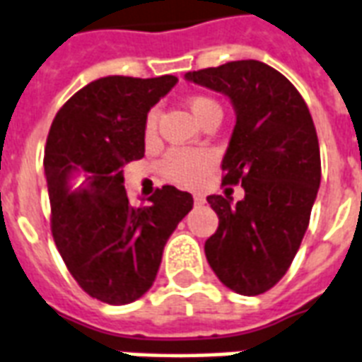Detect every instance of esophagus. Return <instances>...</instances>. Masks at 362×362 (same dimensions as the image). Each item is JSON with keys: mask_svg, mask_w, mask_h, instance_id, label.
<instances>
[{"mask_svg": "<svg viewBox=\"0 0 362 362\" xmlns=\"http://www.w3.org/2000/svg\"><path fill=\"white\" fill-rule=\"evenodd\" d=\"M204 202H206V198H204L202 194H194V204H197V206H200V204Z\"/></svg>", "mask_w": 362, "mask_h": 362, "instance_id": "1", "label": "esophagus"}]
</instances>
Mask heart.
<instances>
[{"instance_id":"b5f03b06","label":"heart","mask_w":362,"mask_h":362,"mask_svg":"<svg viewBox=\"0 0 362 362\" xmlns=\"http://www.w3.org/2000/svg\"><path fill=\"white\" fill-rule=\"evenodd\" d=\"M189 108L198 122H204L210 114H221V107L216 100L206 95H194L189 99ZM158 114L151 110L145 119V135L152 137L156 133ZM216 165V158L210 151L204 148H171L160 162V173L170 183L185 187V189H197L208 179L210 171Z\"/></svg>"}]
</instances>
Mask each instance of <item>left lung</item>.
I'll list each match as a JSON object with an SVG mask.
<instances>
[{
  "instance_id": "left-lung-1",
  "label": "left lung",
  "mask_w": 362,
  "mask_h": 362,
  "mask_svg": "<svg viewBox=\"0 0 362 362\" xmlns=\"http://www.w3.org/2000/svg\"><path fill=\"white\" fill-rule=\"evenodd\" d=\"M185 78L227 95L236 112L221 170L223 185L240 183L244 198L208 197L219 227L204 252L225 286L263 294L292 265L319 191L313 118L300 91L265 62L233 61Z\"/></svg>"
}]
</instances>
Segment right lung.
Here are the masks:
<instances>
[{"instance_id": "add662e5", "label": "right lung", "mask_w": 362, "mask_h": 362, "mask_svg": "<svg viewBox=\"0 0 362 362\" xmlns=\"http://www.w3.org/2000/svg\"><path fill=\"white\" fill-rule=\"evenodd\" d=\"M175 76H107L57 112L45 145L51 233L74 281L110 305L139 300L156 279L162 252L192 197L171 185L135 208L124 165L145 156V119Z\"/></svg>"}]
</instances>
